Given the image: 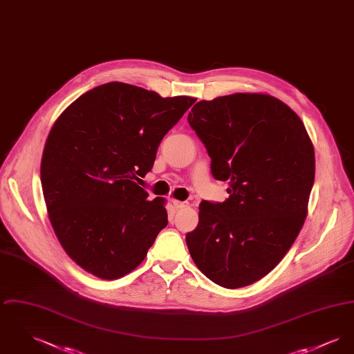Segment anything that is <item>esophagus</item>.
Listing matches in <instances>:
<instances>
[{"instance_id": "34e87169", "label": "esophagus", "mask_w": 354, "mask_h": 354, "mask_svg": "<svg viewBox=\"0 0 354 354\" xmlns=\"http://www.w3.org/2000/svg\"><path fill=\"white\" fill-rule=\"evenodd\" d=\"M174 205H175V208H179V209H182V208H187V207L189 205V203L180 202V201H174Z\"/></svg>"}]
</instances>
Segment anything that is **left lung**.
I'll return each mask as SVG.
<instances>
[{
    "instance_id": "obj_1",
    "label": "left lung",
    "mask_w": 354,
    "mask_h": 354,
    "mask_svg": "<svg viewBox=\"0 0 354 354\" xmlns=\"http://www.w3.org/2000/svg\"><path fill=\"white\" fill-rule=\"evenodd\" d=\"M191 129L211 158L224 202L199 204L198 227L185 235L196 267L228 289L264 277L296 240L315 182V151L301 119L264 94L198 102Z\"/></svg>"
}]
</instances>
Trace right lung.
I'll return each mask as SVG.
<instances>
[{"mask_svg": "<svg viewBox=\"0 0 354 354\" xmlns=\"http://www.w3.org/2000/svg\"><path fill=\"white\" fill-rule=\"evenodd\" d=\"M195 101L109 82L82 94L51 127L44 198L61 245L86 272L103 280L130 273L167 225L163 202L136 182Z\"/></svg>", "mask_w": 354, "mask_h": 354, "instance_id": "right-lung-1", "label": "right lung"}]
</instances>
